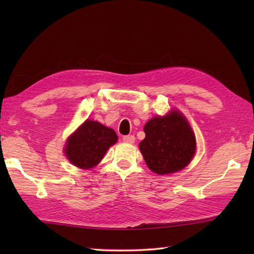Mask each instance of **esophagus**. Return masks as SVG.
Masks as SVG:
<instances>
[{
	"instance_id": "1",
	"label": "esophagus",
	"mask_w": 254,
	"mask_h": 254,
	"mask_svg": "<svg viewBox=\"0 0 254 254\" xmlns=\"http://www.w3.org/2000/svg\"><path fill=\"white\" fill-rule=\"evenodd\" d=\"M134 140H135V137H134V135H124L123 136V141L124 142H127V143H134Z\"/></svg>"
}]
</instances>
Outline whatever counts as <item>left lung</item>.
I'll return each mask as SVG.
<instances>
[{"label":"left lung","mask_w":254,"mask_h":254,"mask_svg":"<svg viewBox=\"0 0 254 254\" xmlns=\"http://www.w3.org/2000/svg\"><path fill=\"white\" fill-rule=\"evenodd\" d=\"M139 144L150 170L158 175L177 173L195 156L196 139L186 118L177 110L147 122Z\"/></svg>","instance_id":"left-lung-1"}]
</instances>
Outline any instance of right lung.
Wrapping results in <instances>:
<instances>
[{
    "label": "right lung",
    "mask_w": 254,
    "mask_h": 254,
    "mask_svg": "<svg viewBox=\"0 0 254 254\" xmlns=\"http://www.w3.org/2000/svg\"><path fill=\"white\" fill-rule=\"evenodd\" d=\"M117 141L118 135L113 128L100 122L86 120L68 137L64 151L74 166L91 169L101 162L107 150Z\"/></svg>",
    "instance_id": "add662e5"
}]
</instances>
